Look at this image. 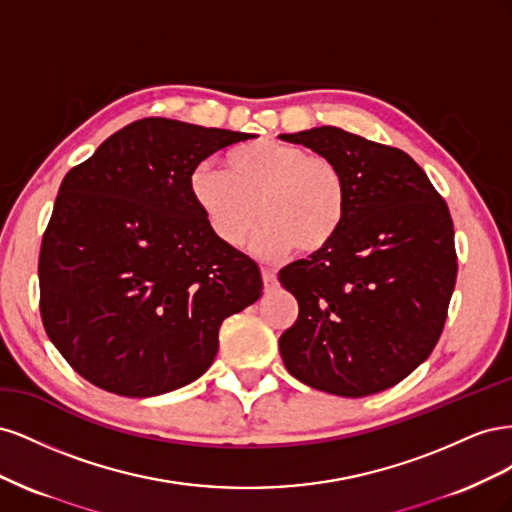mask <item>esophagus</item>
<instances>
[{
    "label": "esophagus",
    "instance_id": "obj_1",
    "mask_svg": "<svg viewBox=\"0 0 512 512\" xmlns=\"http://www.w3.org/2000/svg\"><path fill=\"white\" fill-rule=\"evenodd\" d=\"M262 282H265V288H267V290L275 288V284H277L275 271H273V269H267V267H262Z\"/></svg>",
    "mask_w": 512,
    "mask_h": 512
}]
</instances>
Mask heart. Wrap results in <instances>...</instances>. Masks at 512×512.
I'll use <instances>...</instances> for the list:
<instances>
[{"label": "heart", "instance_id": "b5f03b06", "mask_svg": "<svg viewBox=\"0 0 512 512\" xmlns=\"http://www.w3.org/2000/svg\"><path fill=\"white\" fill-rule=\"evenodd\" d=\"M226 170L200 162L190 173V196L211 235L241 247L258 222L254 252L284 258L299 247L316 254L344 224L348 188L335 162L299 145L262 138L226 153ZM259 211H255V207Z\"/></svg>", "mask_w": 512, "mask_h": 512}]
</instances>
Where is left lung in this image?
I'll return each instance as SVG.
<instances>
[{
	"label": "left lung",
	"instance_id": "8db88e82",
	"mask_svg": "<svg viewBox=\"0 0 512 512\" xmlns=\"http://www.w3.org/2000/svg\"><path fill=\"white\" fill-rule=\"evenodd\" d=\"M280 138L335 162L348 188L331 245L280 271L299 301L297 322L280 337L282 361L331 395L391 389L444 329L457 280L451 213L406 151L333 126Z\"/></svg>",
	"mask_w": 512,
	"mask_h": 512
}]
</instances>
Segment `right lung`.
<instances>
[{
  "label": "right lung",
  "mask_w": 512,
  "mask_h": 512,
  "mask_svg": "<svg viewBox=\"0 0 512 512\" xmlns=\"http://www.w3.org/2000/svg\"><path fill=\"white\" fill-rule=\"evenodd\" d=\"M254 134L147 117L61 181L40 247V314L100 389L156 397L211 367L222 322L260 299L256 262L211 235L190 173Z\"/></svg>",
  "instance_id": "obj_1"
}]
</instances>
